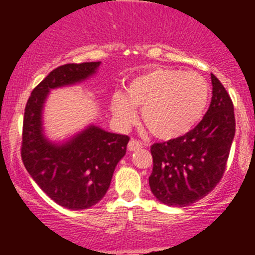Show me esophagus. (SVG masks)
<instances>
[{
    "label": "esophagus",
    "mask_w": 255,
    "mask_h": 255,
    "mask_svg": "<svg viewBox=\"0 0 255 255\" xmlns=\"http://www.w3.org/2000/svg\"><path fill=\"white\" fill-rule=\"evenodd\" d=\"M143 148V144L140 142H138L137 139H130L129 143H128V150L129 151H134L137 149Z\"/></svg>",
    "instance_id": "34e87169"
}]
</instances>
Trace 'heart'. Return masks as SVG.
I'll return each mask as SVG.
<instances>
[{
  "label": "heart",
  "mask_w": 255,
  "mask_h": 255,
  "mask_svg": "<svg viewBox=\"0 0 255 255\" xmlns=\"http://www.w3.org/2000/svg\"><path fill=\"white\" fill-rule=\"evenodd\" d=\"M210 99V86L200 74L168 68H153L130 80L126 94L116 91L111 111L121 126L137 117L149 132L160 139H174L192 129L204 116Z\"/></svg>",
  "instance_id": "1"
}]
</instances>
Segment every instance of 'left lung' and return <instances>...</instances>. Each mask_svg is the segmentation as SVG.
I'll use <instances>...</instances> for the list:
<instances>
[{
  "instance_id": "left-lung-1",
  "label": "left lung",
  "mask_w": 255,
  "mask_h": 255,
  "mask_svg": "<svg viewBox=\"0 0 255 255\" xmlns=\"http://www.w3.org/2000/svg\"><path fill=\"white\" fill-rule=\"evenodd\" d=\"M212 99L201 122L186 134L151 145L149 186L168 206L185 207L205 197L222 179L236 133L232 100L211 74Z\"/></svg>"
}]
</instances>
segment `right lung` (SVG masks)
Here are the masks:
<instances>
[{
	"label": "right lung",
	"instance_id": "1",
	"mask_svg": "<svg viewBox=\"0 0 255 255\" xmlns=\"http://www.w3.org/2000/svg\"><path fill=\"white\" fill-rule=\"evenodd\" d=\"M100 64H65L54 69L33 90L25 105L23 164L38 186L69 210H85L101 201L129 137L91 125L65 143H53L44 135L43 109L50 90L85 81L96 74Z\"/></svg>",
	"mask_w": 255,
	"mask_h": 255
}]
</instances>
